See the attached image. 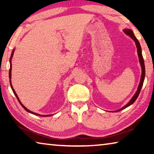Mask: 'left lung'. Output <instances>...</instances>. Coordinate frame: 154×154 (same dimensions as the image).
Masks as SVG:
<instances>
[{"label": "left lung", "mask_w": 154, "mask_h": 154, "mask_svg": "<svg viewBox=\"0 0 154 154\" xmlns=\"http://www.w3.org/2000/svg\"><path fill=\"white\" fill-rule=\"evenodd\" d=\"M124 32L126 33V35H129L130 37H131L132 39H133L135 41V43H136V45H137V48L138 56H139V61H140V66H141V68H142V75H141V78H140V83H139V88H138V90L137 91V92L135 93V94L133 96V97L132 98V99H131V100H130V102L128 103L126 105H125L122 109H119V110L117 111H119L122 110V109H124L125 108L128 107V106L131 105L132 104H133L134 103V101L137 100V98H138V96H139V95L140 91V90H141V88L143 86V82H144V79H145V74L144 60H143V58L142 53H141V48H140V43L139 42V41H138L137 38L135 37V36L134 35V34H133V32H132L131 30H130V29H125V30H124Z\"/></svg>", "instance_id": "8db88e82"}]
</instances>
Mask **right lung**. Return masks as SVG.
<instances>
[{
    "label": "right lung",
    "instance_id": "1",
    "mask_svg": "<svg viewBox=\"0 0 154 154\" xmlns=\"http://www.w3.org/2000/svg\"><path fill=\"white\" fill-rule=\"evenodd\" d=\"M14 50L13 51V52H12V54H11V58L13 57V55H14ZM11 60H10V63H11V64H10V69H9V81H10V85H11V89H12V90H13V92H14V94L15 95V96H16V98H17V100H18V101H19V103H20V105L22 106V107L24 108L26 111H28V112H29V113H32V114H34V115H36V116H41V117H48V116H51V115H45V116H44V115H40V114H37V113H34V112H32V111H30V110H28V109H26L25 107V106L22 105V103L20 102V100H19V98H18V96H17V95L16 94V93H15V90H14V88H13V87H12V85H11Z\"/></svg>",
    "mask_w": 154,
    "mask_h": 154
}]
</instances>
